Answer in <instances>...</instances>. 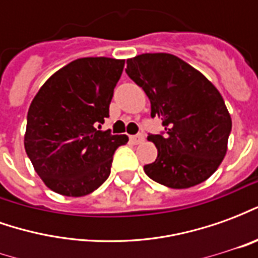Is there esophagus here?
Wrapping results in <instances>:
<instances>
[{
	"label": "esophagus",
	"instance_id": "esophagus-1",
	"mask_svg": "<svg viewBox=\"0 0 258 258\" xmlns=\"http://www.w3.org/2000/svg\"><path fill=\"white\" fill-rule=\"evenodd\" d=\"M130 140L133 141L135 145H138V144H142V142L145 141V135H144V134L133 135V137H130Z\"/></svg>",
	"mask_w": 258,
	"mask_h": 258
}]
</instances>
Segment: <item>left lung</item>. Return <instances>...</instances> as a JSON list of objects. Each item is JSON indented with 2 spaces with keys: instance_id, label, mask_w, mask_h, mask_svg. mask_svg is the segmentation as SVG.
<instances>
[{
  "instance_id": "obj_1",
  "label": "left lung",
  "mask_w": 258,
  "mask_h": 258,
  "mask_svg": "<svg viewBox=\"0 0 258 258\" xmlns=\"http://www.w3.org/2000/svg\"><path fill=\"white\" fill-rule=\"evenodd\" d=\"M125 73L151 101V116L162 117L166 135H149L156 160L144 166L159 184L185 189L203 182L227 155L232 128L221 94L199 70L171 53L127 59Z\"/></svg>"
}]
</instances>
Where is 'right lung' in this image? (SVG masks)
<instances>
[{
    "instance_id": "add662e5",
    "label": "right lung",
    "mask_w": 258,
    "mask_h": 258,
    "mask_svg": "<svg viewBox=\"0 0 258 258\" xmlns=\"http://www.w3.org/2000/svg\"><path fill=\"white\" fill-rule=\"evenodd\" d=\"M124 59L80 58L42 84L27 112L25 149L42 182L80 198L109 177L114 151L127 135L96 129L109 117Z\"/></svg>"
}]
</instances>
